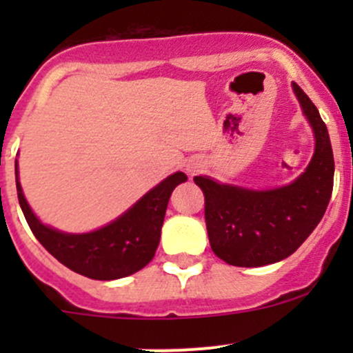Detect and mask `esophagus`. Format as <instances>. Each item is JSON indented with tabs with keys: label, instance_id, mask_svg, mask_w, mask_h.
<instances>
[{
	"label": "esophagus",
	"instance_id": "esophagus-1",
	"mask_svg": "<svg viewBox=\"0 0 353 353\" xmlns=\"http://www.w3.org/2000/svg\"><path fill=\"white\" fill-rule=\"evenodd\" d=\"M190 170H191V169H190Z\"/></svg>",
	"mask_w": 353,
	"mask_h": 353
}]
</instances>
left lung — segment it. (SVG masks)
<instances>
[{"instance_id":"left-lung-1","label":"left lung","mask_w":353,"mask_h":353,"mask_svg":"<svg viewBox=\"0 0 353 353\" xmlns=\"http://www.w3.org/2000/svg\"><path fill=\"white\" fill-rule=\"evenodd\" d=\"M295 95L316 137L305 172L288 186L249 191L196 176L205 196V222L213 252L232 266H265L285 259L311 236L333 191L334 160L325 121L297 83Z\"/></svg>"}]
</instances>
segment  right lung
I'll list each match as a JSON object with an SVG mask.
<instances>
[{
  "label": "right lung",
  "instance_id": "1",
  "mask_svg": "<svg viewBox=\"0 0 353 353\" xmlns=\"http://www.w3.org/2000/svg\"><path fill=\"white\" fill-rule=\"evenodd\" d=\"M17 174V194L28 227L37 241L66 268L94 280L133 275L154 259L170 193L188 179L176 172L148 191L133 208L109 225L90 234H63L46 227L25 201Z\"/></svg>",
  "mask_w": 353,
  "mask_h": 353
}]
</instances>
